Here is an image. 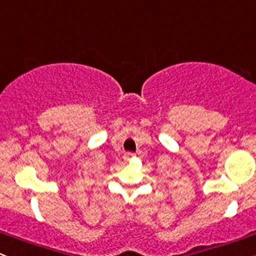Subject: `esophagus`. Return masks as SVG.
<instances>
[{"label": "esophagus", "instance_id": "1", "mask_svg": "<svg viewBox=\"0 0 256 256\" xmlns=\"http://www.w3.org/2000/svg\"><path fill=\"white\" fill-rule=\"evenodd\" d=\"M133 158H134V154H133V152H126L124 156H123V159H124L126 162H129V160L133 159Z\"/></svg>", "mask_w": 256, "mask_h": 256}]
</instances>
